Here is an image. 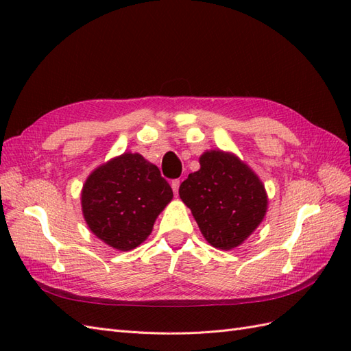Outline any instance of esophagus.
I'll return each instance as SVG.
<instances>
[{
  "label": "esophagus",
  "instance_id": "obj_1",
  "mask_svg": "<svg viewBox=\"0 0 351 351\" xmlns=\"http://www.w3.org/2000/svg\"><path fill=\"white\" fill-rule=\"evenodd\" d=\"M180 180H173V181H171L170 182V185H171V189H173V193H175V195L178 196V190H180Z\"/></svg>",
  "mask_w": 351,
  "mask_h": 351
}]
</instances>
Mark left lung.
Segmentation results:
<instances>
[{"label": "left lung", "mask_w": 351, "mask_h": 351, "mask_svg": "<svg viewBox=\"0 0 351 351\" xmlns=\"http://www.w3.org/2000/svg\"><path fill=\"white\" fill-rule=\"evenodd\" d=\"M200 169L180 187V197L211 245L230 250L240 245L267 213L264 184L247 164L223 151H206Z\"/></svg>", "instance_id": "left-lung-1"}]
</instances>
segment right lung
<instances>
[{
  "label": "right lung",
  "instance_id": "right-lung-1",
  "mask_svg": "<svg viewBox=\"0 0 351 351\" xmlns=\"http://www.w3.org/2000/svg\"><path fill=\"white\" fill-rule=\"evenodd\" d=\"M173 197L155 164L125 152L95 169L83 185L81 206L88 229L110 247L128 252L151 235Z\"/></svg>",
  "mask_w": 351,
  "mask_h": 351
}]
</instances>
